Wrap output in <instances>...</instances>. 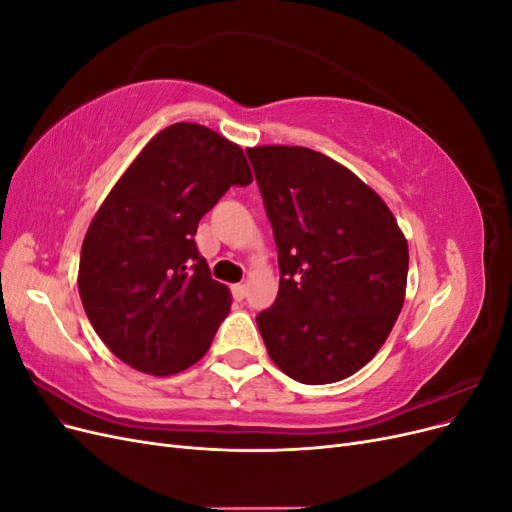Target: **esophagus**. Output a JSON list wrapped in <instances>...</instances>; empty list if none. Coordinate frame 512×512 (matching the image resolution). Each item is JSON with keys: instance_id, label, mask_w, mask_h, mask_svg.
<instances>
[{"instance_id": "1", "label": "esophagus", "mask_w": 512, "mask_h": 512, "mask_svg": "<svg viewBox=\"0 0 512 512\" xmlns=\"http://www.w3.org/2000/svg\"><path fill=\"white\" fill-rule=\"evenodd\" d=\"M245 284H235V286H232V297H235L237 301H241L243 297H245Z\"/></svg>"}]
</instances>
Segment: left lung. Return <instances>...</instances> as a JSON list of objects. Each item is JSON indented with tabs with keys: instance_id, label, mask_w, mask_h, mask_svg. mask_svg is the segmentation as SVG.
<instances>
[{
	"instance_id": "left-lung-1",
	"label": "left lung",
	"mask_w": 512,
	"mask_h": 512,
	"mask_svg": "<svg viewBox=\"0 0 512 512\" xmlns=\"http://www.w3.org/2000/svg\"><path fill=\"white\" fill-rule=\"evenodd\" d=\"M280 265L275 303L256 316L271 361L331 384L374 359L404 307L408 241L352 170L307 147L245 149Z\"/></svg>"
}]
</instances>
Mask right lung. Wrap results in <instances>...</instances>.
<instances>
[{
  "label": "right lung",
  "instance_id": "right-lung-1",
  "mask_svg": "<svg viewBox=\"0 0 512 512\" xmlns=\"http://www.w3.org/2000/svg\"><path fill=\"white\" fill-rule=\"evenodd\" d=\"M252 181L239 145L185 121L153 136L119 177L79 262L85 314L117 359L151 376L203 359L232 299L194 235L230 185Z\"/></svg>",
  "mask_w": 512,
  "mask_h": 512
}]
</instances>
